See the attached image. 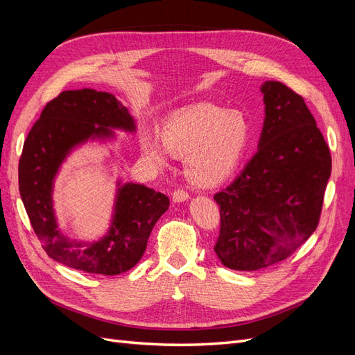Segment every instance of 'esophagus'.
<instances>
[{
  "label": "esophagus",
  "instance_id": "obj_1",
  "mask_svg": "<svg viewBox=\"0 0 355 355\" xmlns=\"http://www.w3.org/2000/svg\"><path fill=\"white\" fill-rule=\"evenodd\" d=\"M188 198H189V194L184 189H176L173 192V196H171V200H173V202H184Z\"/></svg>",
  "mask_w": 355,
  "mask_h": 355
}]
</instances>
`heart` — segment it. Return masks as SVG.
<instances>
[{"instance_id": "heart-1", "label": "heart", "mask_w": 355, "mask_h": 355, "mask_svg": "<svg viewBox=\"0 0 355 355\" xmlns=\"http://www.w3.org/2000/svg\"><path fill=\"white\" fill-rule=\"evenodd\" d=\"M247 141L249 124L240 112L197 103L171 115L161 127L159 139L145 132L141 148L145 157L161 168L167 167V153L185 157L189 182L197 187H214L234 173Z\"/></svg>"}]
</instances>
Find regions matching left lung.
Returning <instances> with one entry per match:
<instances>
[{"label": "left lung", "instance_id": "obj_1", "mask_svg": "<svg viewBox=\"0 0 355 355\" xmlns=\"http://www.w3.org/2000/svg\"><path fill=\"white\" fill-rule=\"evenodd\" d=\"M265 120L257 153L214 200L220 232L214 252L235 271L284 261L318 225L331 157L302 96L280 81L261 85Z\"/></svg>", "mask_w": 355, "mask_h": 355}]
</instances>
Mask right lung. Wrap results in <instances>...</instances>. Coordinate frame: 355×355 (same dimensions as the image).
<instances>
[{"label":"right lung","mask_w":355,"mask_h":355,"mask_svg":"<svg viewBox=\"0 0 355 355\" xmlns=\"http://www.w3.org/2000/svg\"><path fill=\"white\" fill-rule=\"evenodd\" d=\"M114 130L136 132V121L111 93L62 92L31 128L19 161V191L38 240L53 259L89 274L118 275L142 259L168 198L141 184L116 180L110 228L101 239H71L59 228L53 202L55 180L67 158L87 142H108Z\"/></svg>","instance_id":"right-lung-1"}]
</instances>
